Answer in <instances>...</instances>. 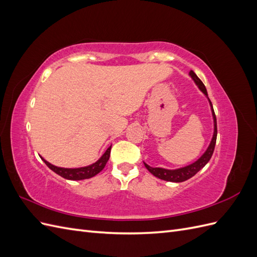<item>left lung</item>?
Segmentation results:
<instances>
[{
    "mask_svg": "<svg viewBox=\"0 0 257 257\" xmlns=\"http://www.w3.org/2000/svg\"><path fill=\"white\" fill-rule=\"evenodd\" d=\"M190 76L193 78V80L195 81V83L197 84V87L199 88V90L204 93V94L208 97V93L206 90L205 84L203 83L197 75L194 73L193 71L190 72ZM209 99V98H208ZM210 106H211V111H212V116H213V123H214V132H213V136L211 139V143H210L208 149L206 150V152L201 155V157L196 161L192 163V164L185 166V167H181L178 169H165V168H160V167H151L146 163H144L146 168L149 170V172L155 176L158 177L159 179H162V180L165 181H170V182H183L188 179L192 178L194 175H196L201 168H204V166L207 164V163L211 159L213 151H214V147H215V143H216V135H217V128H216V118H215V113L213 110L212 107V103L211 100L209 99Z\"/></svg>",
    "mask_w": 257,
    "mask_h": 257,
    "instance_id": "8db88e82",
    "label": "left lung"
}]
</instances>
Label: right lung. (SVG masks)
I'll use <instances>...</instances> for the list:
<instances>
[{
    "label": "right lung",
    "mask_w": 257,
    "mask_h": 257,
    "mask_svg": "<svg viewBox=\"0 0 257 257\" xmlns=\"http://www.w3.org/2000/svg\"><path fill=\"white\" fill-rule=\"evenodd\" d=\"M110 150H111V146L108 148L106 152L102 155V157H100V159L98 161H96L94 163V164L85 166V167H80V168L58 167V166H54V165L50 164L49 162L44 160L43 158H42V160L45 162V164L52 170V172L58 174L61 177L68 179V180H83V179H89V178L94 177L99 172H102L106 165V163L108 162V160H109Z\"/></svg>",
    "instance_id": "add662e5"
}]
</instances>
